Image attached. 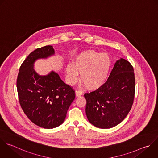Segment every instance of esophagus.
<instances>
[{
    "instance_id": "esophagus-1",
    "label": "esophagus",
    "mask_w": 158,
    "mask_h": 158,
    "mask_svg": "<svg viewBox=\"0 0 158 158\" xmlns=\"http://www.w3.org/2000/svg\"><path fill=\"white\" fill-rule=\"evenodd\" d=\"M75 95H76V96H80L83 95V92L81 91L76 90V91H75Z\"/></svg>"
}]
</instances>
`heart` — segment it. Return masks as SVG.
Masks as SVG:
<instances>
[{
  "mask_svg": "<svg viewBox=\"0 0 158 158\" xmlns=\"http://www.w3.org/2000/svg\"><path fill=\"white\" fill-rule=\"evenodd\" d=\"M110 67V59L107 54L85 51L75 56L73 64L66 66V78L70 85H74L80 73V80L85 86L89 89H96L106 82Z\"/></svg>",
  "mask_w": 158,
  "mask_h": 158,
  "instance_id": "b5f03b06",
  "label": "heart"
}]
</instances>
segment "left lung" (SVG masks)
I'll return each mask as SVG.
<instances>
[{
  "mask_svg": "<svg viewBox=\"0 0 158 158\" xmlns=\"http://www.w3.org/2000/svg\"><path fill=\"white\" fill-rule=\"evenodd\" d=\"M135 89L133 68L120 58L115 63L107 81L96 91L84 94L89 122L103 129L119 124L131 108Z\"/></svg>",
  "mask_w": 158,
  "mask_h": 158,
  "instance_id": "obj_1",
  "label": "left lung"
}]
</instances>
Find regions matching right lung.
<instances>
[{
    "label": "right lung",
    "instance_id": "right-lung-1",
    "mask_svg": "<svg viewBox=\"0 0 158 158\" xmlns=\"http://www.w3.org/2000/svg\"><path fill=\"white\" fill-rule=\"evenodd\" d=\"M55 52L52 46L38 48L22 64L17 80L20 106L28 118L44 128L60 125L75 98V91L55 72L40 75L34 69L38 59H47Z\"/></svg>",
    "mask_w": 158,
    "mask_h": 158
}]
</instances>
